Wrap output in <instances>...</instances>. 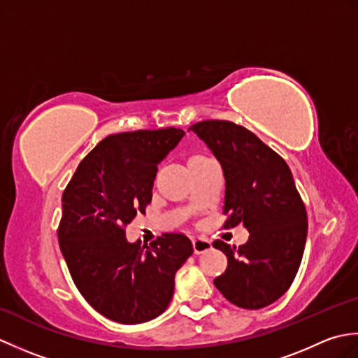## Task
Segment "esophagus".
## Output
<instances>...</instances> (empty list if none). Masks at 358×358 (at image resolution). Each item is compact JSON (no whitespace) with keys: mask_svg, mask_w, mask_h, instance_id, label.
<instances>
[{"mask_svg":"<svg viewBox=\"0 0 358 358\" xmlns=\"http://www.w3.org/2000/svg\"><path fill=\"white\" fill-rule=\"evenodd\" d=\"M192 248H194V254L200 255L203 252H206V250H209L212 248L210 241L206 240V238H200V237H195L192 240Z\"/></svg>","mask_w":358,"mask_h":358,"instance_id":"34e87169","label":"esophagus"}]
</instances>
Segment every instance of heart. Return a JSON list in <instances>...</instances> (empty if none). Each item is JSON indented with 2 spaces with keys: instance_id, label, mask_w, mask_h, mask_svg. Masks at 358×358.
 <instances>
[{
  "instance_id": "1",
  "label": "heart",
  "mask_w": 358,
  "mask_h": 358,
  "mask_svg": "<svg viewBox=\"0 0 358 358\" xmlns=\"http://www.w3.org/2000/svg\"><path fill=\"white\" fill-rule=\"evenodd\" d=\"M194 158H196V157H194Z\"/></svg>"
}]
</instances>
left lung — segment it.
I'll list each match as a JSON object with an SVG mask.
<instances>
[{
  "mask_svg": "<svg viewBox=\"0 0 358 358\" xmlns=\"http://www.w3.org/2000/svg\"><path fill=\"white\" fill-rule=\"evenodd\" d=\"M189 129L223 167L224 227L243 223L249 231L238 248L214 241L227 257V268L214 285L235 306H268L292 285L308 235L306 208L291 169L255 134L232 121L204 120Z\"/></svg>",
  "mask_w": 358,
  "mask_h": 358,
  "instance_id": "1",
  "label": "left lung"
}]
</instances>
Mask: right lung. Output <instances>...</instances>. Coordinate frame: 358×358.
Masks as SVG:
<instances>
[{
  "label": "right lung",
  "instance_id": "add662e5",
  "mask_svg": "<svg viewBox=\"0 0 358 358\" xmlns=\"http://www.w3.org/2000/svg\"><path fill=\"white\" fill-rule=\"evenodd\" d=\"M183 135L167 127L106 136L63 192L59 249L80 294L113 322L136 324L164 313L175 272L194 252L185 234H163L149 246L126 240V226L146 214L158 163Z\"/></svg>",
  "mask_w": 358,
  "mask_h": 358
}]
</instances>
